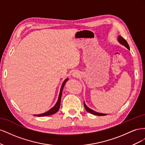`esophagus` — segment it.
<instances>
[{
  "mask_svg": "<svg viewBox=\"0 0 145 145\" xmlns=\"http://www.w3.org/2000/svg\"><path fill=\"white\" fill-rule=\"evenodd\" d=\"M72 76H73V77H77V78H78V77H80V74H79V72H78V71H75V72H74L73 73H72Z\"/></svg>",
  "mask_w": 145,
  "mask_h": 145,
  "instance_id": "1",
  "label": "esophagus"
}]
</instances>
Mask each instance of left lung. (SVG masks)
Masks as SVG:
<instances>
[{
    "instance_id": "8db88e82",
    "label": "left lung",
    "mask_w": 145,
    "mask_h": 145,
    "mask_svg": "<svg viewBox=\"0 0 145 145\" xmlns=\"http://www.w3.org/2000/svg\"><path fill=\"white\" fill-rule=\"evenodd\" d=\"M118 41H119V42L120 43H121L122 45H123L124 46H125L127 48H128V50H129V45L128 44V43H127V42L126 41L125 39H124L121 36H118ZM83 104H84V106H85V108L86 110L88 112L92 114H94V115H95V116H105V115H106V114H105L99 113V112H95V111H94L93 110H92V109H91L90 108H89L88 107L86 106V105L85 103V102L83 103Z\"/></svg>"
}]
</instances>
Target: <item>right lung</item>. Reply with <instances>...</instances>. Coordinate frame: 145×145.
<instances>
[{
    "label": "right lung",
    "mask_w": 145,
    "mask_h": 145,
    "mask_svg": "<svg viewBox=\"0 0 145 145\" xmlns=\"http://www.w3.org/2000/svg\"><path fill=\"white\" fill-rule=\"evenodd\" d=\"M68 80V78H67L66 79L63 83V84L62 85V87H61V89H60V94H59V99H58V100L56 104L55 105V106L52 108L51 109H50L49 111L43 113V114H38V115H34L35 116H37V117H42V116H50V115H52V114H55L56 112H57L59 111V107H60V101H61V97H62V91H63V87L65 85V83L67 82V81Z\"/></svg>",
    "instance_id": "right-lung-1"
}]
</instances>
